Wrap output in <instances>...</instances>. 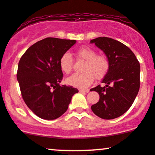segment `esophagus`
Wrapping results in <instances>:
<instances>
[{"mask_svg":"<svg viewBox=\"0 0 155 155\" xmlns=\"http://www.w3.org/2000/svg\"><path fill=\"white\" fill-rule=\"evenodd\" d=\"M90 90H88V89H87V90H82V89H80L79 90V92H89Z\"/></svg>","mask_w":155,"mask_h":155,"instance_id":"obj_1","label":"esophagus"}]
</instances>
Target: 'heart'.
Listing matches in <instances>:
<instances>
[{"instance_id": "obj_1", "label": "heart", "mask_w": 155, "mask_h": 155, "mask_svg": "<svg viewBox=\"0 0 155 155\" xmlns=\"http://www.w3.org/2000/svg\"><path fill=\"white\" fill-rule=\"evenodd\" d=\"M79 59L85 61L81 74H75L66 79V83L71 86L79 88L87 87L94 79H101L108 74L110 68V61L108 57L97 54L95 49L88 47H80L76 51ZM60 67L62 71L68 74L73 68V58L68 53H65L60 59Z\"/></svg>"}]
</instances>
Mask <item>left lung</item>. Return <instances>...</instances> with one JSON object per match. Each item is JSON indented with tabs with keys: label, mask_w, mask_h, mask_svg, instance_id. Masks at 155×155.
<instances>
[{
	"label": "left lung",
	"mask_w": 155,
	"mask_h": 155,
	"mask_svg": "<svg viewBox=\"0 0 155 155\" xmlns=\"http://www.w3.org/2000/svg\"><path fill=\"white\" fill-rule=\"evenodd\" d=\"M104 51L110 61L108 74L100 84L92 88L100 95L91 106L95 115L104 120L122 116L130 108L140 88V63L130 49L118 41L98 37L90 41Z\"/></svg>",
	"instance_id": "obj_1"
}]
</instances>
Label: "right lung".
<instances>
[{"label":"right lung","instance_id":"1","mask_svg":"<svg viewBox=\"0 0 155 155\" xmlns=\"http://www.w3.org/2000/svg\"><path fill=\"white\" fill-rule=\"evenodd\" d=\"M76 42L46 38L28 48L19 60L17 78L22 98L40 118L50 120L62 116L79 92L72 86L60 85L63 77L60 59Z\"/></svg>","mask_w":155,"mask_h":155}]
</instances>
